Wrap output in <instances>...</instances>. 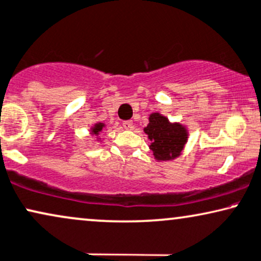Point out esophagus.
Masks as SVG:
<instances>
[{
	"instance_id": "obj_1",
	"label": "esophagus",
	"mask_w": 261,
	"mask_h": 261,
	"mask_svg": "<svg viewBox=\"0 0 261 261\" xmlns=\"http://www.w3.org/2000/svg\"><path fill=\"white\" fill-rule=\"evenodd\" d=\"M123 126H124V128H126V130H131V128L134 127L133 120H125V121H123Z\"/></svg>"
}]
</instances>
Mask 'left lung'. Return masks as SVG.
<instances>
[{"label": "left lung", "mask_w": 261, "mask_h": 261, "mask_svg": "<svg viewBox=\"0 0 261 261\" xmlns=\"http://www.w3.org/2000/svg\"><path fill=\"white\" fill-rule=\"evenodd\" d=\"M144 133L151 141L149 148L158 160H171L177 158L186 144L188 134L180 124H171L167 118L159 113L149 117V124Z\"/></svg>", "instance_id": "obj_1"}]
</instances>
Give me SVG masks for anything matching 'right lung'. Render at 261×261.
<instances>
[{"label":"right lung","mask_w":261,"mask_h":261,"mask_svg":"<svg viewBox=\"0 0 261 261\" xmlns=\"http://www.w3.org/2000/svg\"><path fill=\"white\" fill-rule=\"evenodd\" d=\"M102 127H103V124H102V123L96 124L94 127H92V130H91L92 134H94V135H98V133H100V131L102 130Z\"/></svg>","instance_id":"obj_1"}]
</instances>
